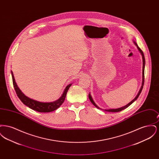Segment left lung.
Here are the masks:
<instances>
[{"mask_svg":"<svg viewBox=\"0 0 159 159\" xmlns=\"http://www.w3.org/2000/svg\"><path fill=\"white\" fill-rule=\"evenodd\" d=\"M134 43L135 44V45L136 46V47H137L138 49L139 50V52H141V53L142 57H143V83H142V86H141V89H140V91L139 92V93H138V94L137 95V96H136V97H135V98L134 99H133L130 102H129L128 104H127L126 106H124L123 107H121V108H117V109H109V110H105V111H109V112H119V111H120L121 110H124V109L126 108H127V107H128L129 106H130L131 104H132V103H133V102L136 100V99L138 98L139 95H140V93H141V91L143 90V86H144V67H145V57H144V53H143V51L139 48V46H138V45L136 44V43L134 42ZM89 98L90 99L91 102H92L94 106H95L97 108L102 110L101 108H100L99 107H98V106L96 105V104H95V103L94 102V101H93L92 98L91 97V95L90 94H89Z\"/></svg>","mask_w":159,"mask_h":159,"instance_id":"8db88e82","label":"left lung"}]
</instances>
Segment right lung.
<instances>
[{
    "label": "right lung",
    "instance_id": "right-lung-1",
    "mask_svg": "<svg viewBox=\"0 0 159 159\" xmlns=\"http://www.w3.org/2000/svg\"><path fill=\"white\" fill-rule=\"evenodd\" d=\"M12 82H13V85L15 89L16 93L17 96L22 101L24 104L25 106L29 107L31 109L36 111L38 112H41V113H48V112H51L52 111H54L57 110L58 108H59L60 106L62 105V104L64 102L67 92L68 91L69 88L71 86V84L68 85L65 90L64 91V93H62V96L60 98L58 99L56 101H54L53 102H41L39 101H37L35 100H33L32 99L29 98L27 97L24 94L22 93L21 90L18 88L17 86L14 79V76L13 75L12 72Z\"/></svg>",
    "mask_w": 159,
    "mask_h": 159
}]
</instances>
